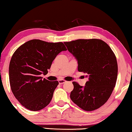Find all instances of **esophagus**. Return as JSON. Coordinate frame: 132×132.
Returning <instances> with one entry per match:
<instances>
[{"instance_id": "1", "label": "esophagus", "mask_w": 132, "mask_h": 132, "mask_svg": "<svg viewBox=\"0 0 132 132\" xmlns=\"http://www.w3.org/2000/svg\"><path fill=\"white\" fill-rule=\"evenodd\" d=\"M65 82H66V80H59V84L61 85L64 84V83H65Z\"/></svg>"}]
</instances>
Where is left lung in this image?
<instances>
[{"instance_id":"obj_1","label":"left lung","mask_w":132,"mask_h":132,"mask_svg":"<svg viewBox=\"0 0 132 132\" xmlns=\"http://www.w3.org/2000/svg\"><path fill=\"white\" fill-rule=\"evenodd\" d=\"M64 44L77 59L78 71L88 77L85 86L73 82L71 100L85 111L98 109L108 100L116 85L118 64L115 55L100 39H79Z\"/></svg>"}]
</instances>
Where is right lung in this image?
Returning <instances> with one entry per match:
<instances>
[{
    "label": "right lung",
    "mask_w": 132,
    "mask_h": 132,
    "mask_svg": "<svg viewBox=\"0 0 132 132\" xmlns=\"http://www.w3.org/2000/svg\"><path fill=\"white\" fill-rule=\"evenodd\" d=\"M62 42L32 39L15 50L11 59L9 77L11 91L21 105L30 111L43 109L50 103L58 81L42 79L61 52L67 50Z\"/></svg>",
    "instance_id": "1"
}]
</instances>
